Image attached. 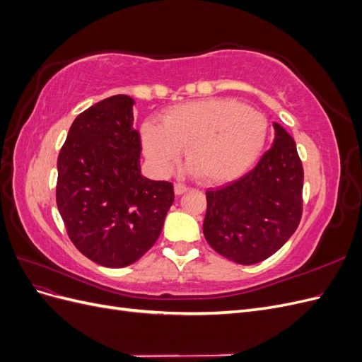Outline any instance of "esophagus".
Instances as JSON below:
<instances>
[{"label":"esophagus","instance_id":"esophagus-1","mask_svg":"<svg viewBox=\"0 0 362 362\" xmlns=\"http://www.w3.org/2000/svg\"><path fill=\"white\" fill-rule=\"evenodd\" d=\"M189 190V187H187V185H184V184H181V182H177V184H175V194H182V193H185V192H187Z\"/></svg>","mask_w":362,"mask_h":362}]
</instances>
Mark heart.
Masks as SVG:
<instances>
[{"label":"heart","instance_id":"obj_1","mask_svg":"<svg viewBox=\"0 0 362 362\" xmlns=\"http://www.w3.org/2000/svg\"><path fill=\"white\" fill-rule=\"evenodd\" d=\"M267 133V119L255 108L213 98L170 107L161 125H144L141 141L158 169L169 170L184 148L190 172L199 173L204 182L222 184L257 161Z\"/></svg>","mask_w":362,"mask_h":362}]
</instances>
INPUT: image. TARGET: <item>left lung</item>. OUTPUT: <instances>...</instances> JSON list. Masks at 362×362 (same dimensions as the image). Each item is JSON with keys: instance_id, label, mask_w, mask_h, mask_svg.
Wrapping results in <instances>:
<instances>
[{"instance_id": "obj_1", "label": "left lung", "mask_w": 362, "mask_h": 362, "mask_svg": "<svg viewBox=\"0 0 362 362\" xmlns=\"http://www.w3.org/2000/svg\"><path fill=\"white\" fill-rule=\"evenodd\" d=\"M273 128L275 141L254 169L205 192V240L238 264H257L275 254L302 217L303 168L296 141L281 125Z\"/></svg>"}]
</instances>
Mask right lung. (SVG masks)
<instances>
[{
  "label": "right lung",
  "mask_w": 362,
  "mask_h": 362,
  "mask_svg": "<svg viewBox=\"0 0 362 362\" xmlns=\"http://www.w3.org/2000/svg\"><path fill=\"white\" fill-rule=\"evenodd\" d=\"M134 100L115 95L75 117L57 160L56 201L66 233L104 267L133 264L154 246L173 185L140 173Z\"/></svg>",
  "instance_id": "right-lung-1"
}]
</instances>
